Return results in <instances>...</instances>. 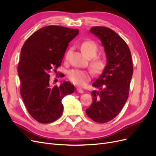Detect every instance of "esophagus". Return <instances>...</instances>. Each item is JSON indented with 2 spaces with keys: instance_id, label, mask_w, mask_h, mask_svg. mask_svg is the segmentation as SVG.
Wrapping results in <instances>:
<instances>
[{
  "instance_id": "esophagus-1",
  "label": "esophagus",
  "mask_w": 156,
  "mask_h": 156,
  "mask_svg": "<svg viewBox=\"0 0 156 156\" xmlns=\"http://www.w3.org/2000/svg\"><path fill=\"white\" fill-rule=\"evenodd\" d=\"M76 90H77V91L79 93H83V90L81 88L77 87Z\"/></svg>"
}]
</instances>
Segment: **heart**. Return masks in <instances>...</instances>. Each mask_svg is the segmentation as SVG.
Wrapping results in <instances>:
<instances>
[{
	"label": "heart",
	"mask_w": 156,
	"mask_h": 156,
	"mask_svg": "<svg viewBox=\"0 0 156 156\" xmlns=\"http://www.w3.org/2000/svg\"><path fill=\"white\" fill-rule=\"evenodd\" d=\"M81 51L87 58H92L90 62V69L93 74H99L105 66V61L101 57H94L98 52V47L95 42L89 40L85 41L81 45ZM69 54L68 51L65 55V58L67 59ZM67 77L71 82L78 86H83L90 79V73L87 71L81 69H72L67 73Z\"/></svg>",
	"instance_id": "obj_1"
}]
</instances>
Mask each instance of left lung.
Returning a JSON list of instances; mask_svg holds the SVG:
<instances>
[{
	"label": "left lung",
	"mask_w": 156,
	"mask_h": 156,
	"mask_svg": "<svg viewBox=\"0 0 156 156\" xmlns=\"http://www.w3.org/2000/svg\"><path fill=\"white\" fill-rule=\"evenodd\" d=\"M101 41L107 63L102 73L92 84V103L87 108L89 118L98 123H106L119 114L129 96L133 72V61L126 41L109 28L93 27L90 30Z\"/></svg>",
	"instance_id": "1"
}]
</instances>
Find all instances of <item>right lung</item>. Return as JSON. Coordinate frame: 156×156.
<instances>
[{
  "label": "right lung",
  "mask_w": 156,
  "mask_h": 156,
  "mask_svg": "<svg viewBox=\"0 0 156 156\" xmlns=\"http://www.w3.org/2000/svg\"><path fill=\"white\" fill-rule=\"evenodd\" d=\"M78 33L77 29L47 26L33 33L22 47L17 67L20 93L28 112L40 123L58 119L63 111V98L74 92L73 84L68 81L52 85L49 73L53 71L56 77H61L56 69L69 41Z\"/></svg>",
  "instance_id": "right-lung-1"
}]
</instances>
